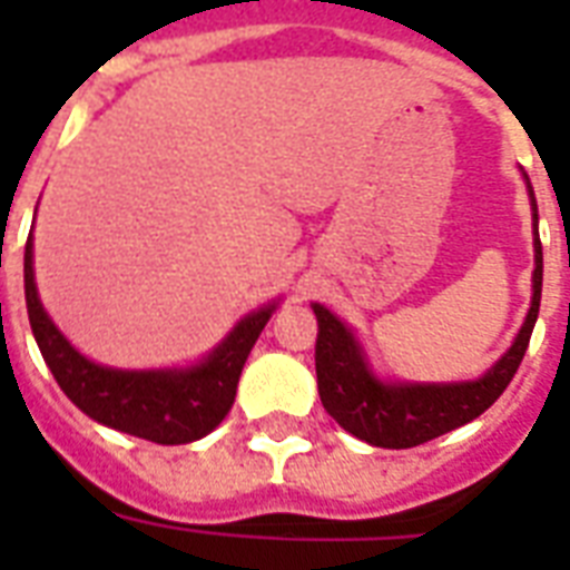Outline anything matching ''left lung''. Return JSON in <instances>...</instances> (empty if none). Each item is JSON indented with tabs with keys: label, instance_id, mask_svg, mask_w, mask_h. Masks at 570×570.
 <instances>
[{
	"label": "left lung",
	"instance_id": "8db88e82",
	"mask_svg": "<svg viewBox=\"0 0 570 570\" xmlns=\"http://www.w3.org/2000/svg\"><path fill=\"white\" fill-rule=\"evenodd\" d=\"M532 215L539 224L535 200H532ZM541 268H544L541 239L535 230L532 307L527 313V322H523L512 348L482 379L468 381V384H384L366 370L364 355L346 325L322 304H313V313L320 320L316 381H320V399L325 411L348 434H355L373 446H384V450L420 446V443L476 420L509 387V381L514 379L523 355H527L532 328L539 320Z\"/></svg>",
	"mask_w": 570,
	"mask_h": 570
}]
</instances>
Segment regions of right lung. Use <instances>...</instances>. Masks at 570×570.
Here are the masks:
<instances>
[{"instance_id":"1","label":"right lung","mask_w":570,"mask_h":570,"mask_svg":"<svg viewBox=\"0 0 570 570\" xmlns=\"http://www.w3.org/2000/svg\"><path fill=\"white\" fill-rule=\"evenodd\" d=\"M22 272L31 331L58 387L97 423L154 443H191L222 423L236 399L242 366L275 311V304H268L245 316L204 364L191 366L186 373H124L91 364L49 322L35 286L31 236L26 242Z\"/></svg>"}]
</instances>
